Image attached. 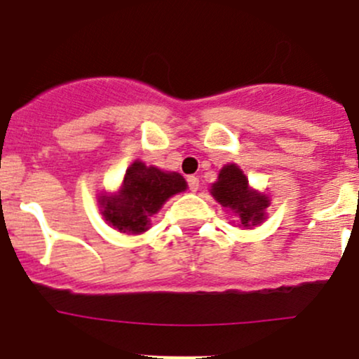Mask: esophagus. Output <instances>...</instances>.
<instances>
[{"label": "esophagus", "mask_w": 359, "mask_h": 359, "mask_svg": "<svg viewBox=\"0 0 359 359\" xmlns=\"http://www.w3.org/2000/svg\"><path fill=\"white\" fill-rule=\"evenodd\" d=\"M187 186H189V189L193 191V193H196V191L200 189V179L194 175H189L187 177Z\"/></svg>", "instance_id": "esophagus-1"}]
</instances>
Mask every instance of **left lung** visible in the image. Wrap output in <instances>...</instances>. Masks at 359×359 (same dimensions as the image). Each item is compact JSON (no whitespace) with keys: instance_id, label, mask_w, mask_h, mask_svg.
<instances>
[{"instance_id":"8db88e82","label":"left lung","mask_w":359,"mask_h":359,"mask_svg":"<svg viewBox=\"0 0 359 359\" xmlns=\"http://www.w3.org/2000/svg\"><path fill=\"white\" fill-rule=\"evenodd\" d=\"M212 194L220 205L234 210L245 227L262 222L264 210L269 205L264 194L250 189L247 177L236 165H227L220 170L219 180L212 186Z\"/></svg>"}]
</instances>
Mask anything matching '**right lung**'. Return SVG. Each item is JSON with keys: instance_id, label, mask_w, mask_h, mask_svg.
I'll list each match as a JSON object with an SVG mask.
<instances>
[{"instance_id": "add662e5", "label": "right lung", "mask_w": 359, "mask_h": 359, "mask_svg": "<svg viewBox=\"0 0 359 359\" xmlns=\"http://www.w3.org/2000/svg\"><path fill=\"white\" fill-rule=\"evenodd\" d=\"M186 186L180 173H166L156 166L135 161L126 170L121 191L116 196L100 198L102 215L121 233H144L163 203L186 189Z\"/></svg>"}]
</instances>
